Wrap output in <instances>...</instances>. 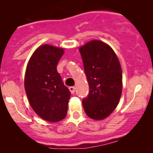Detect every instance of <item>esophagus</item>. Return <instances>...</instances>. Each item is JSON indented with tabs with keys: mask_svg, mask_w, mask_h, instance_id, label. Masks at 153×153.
I'll list each match as a JSON object with an SVG mask.
<instances>
[{
	"mask_svg": "<svg viewBox=\"0 0 153 153\" xmlns=\"http://www.w3.org/2000/svg\"><path fill=\"white\" fill-rule=\"evenodd\" d=\"M69 89L72 94H74V92H75V87H74V86H70Z\"/></svg>",
	"mask_w": 153,
	"mask_h": 153,
	"instance_id": "1",
	"label": "esophagus"
}]
</instances>
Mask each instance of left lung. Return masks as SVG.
I'll return each instance as SVG.
<instances>
[{"instance_id": "left-lung-1", "label": "left lung", "mask_w": 153, "mask_h": 153, "mask_svg": "<svg viewBox=\"0 0 153 153\" xmlns=\"http://www.w3.org/2000/svg\"><path fill=\"white\" fill-rule=\"evenodd\" d=\"M89 86L82 102L90 118L102 120L116 108L122 92V71L113 49L103 42L93 40L79 48Z\"/></svg>"}]
</instances>
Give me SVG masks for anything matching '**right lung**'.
<instances>
[{
  "instance_id": "1",
  "label": "right lung",
  "mask_w": 153,
  "mask_h": 153,
  "mask_svg": "<svg viewBox=\"0 0 153 153\" xmlns=\"http://www.w3.org/2000/svg\"><path fill=\"white\" fill-rule=\"evenodd\" d=\"M64 50L49 45L36 49L27 64L25 90L31 107L44 120L57 122L67 113L71 92L57 71Z\"/></svg>"
}]
</instances>
